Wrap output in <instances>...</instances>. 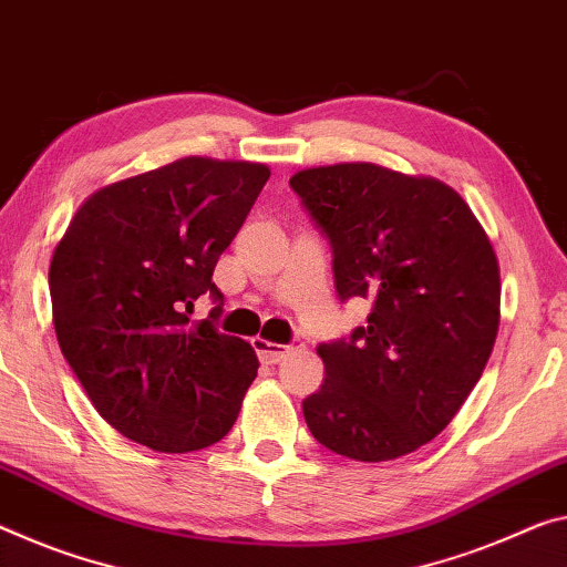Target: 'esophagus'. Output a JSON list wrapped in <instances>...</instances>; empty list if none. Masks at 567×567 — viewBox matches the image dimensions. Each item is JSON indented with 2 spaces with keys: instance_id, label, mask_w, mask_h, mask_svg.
<instances>
[{
  "instance_id": "obj_1",
  "label": "esophagus",
  "mask_w": 567,
  "mask_h": 567,
  "mask_svg": "<svg viewBox=\"0 0 567 567\" xmlns=\"http://www.w3.org/2000/svg\"><path fill=\"white\" fill-rule=\"evenodd\" d=\"M251 346H255V350H257V355H259V361L262 363H267V365H275V363H280L282 358H285V353L290 348H300L302 343H295V346H280V343H269L267 338H251Z\"/></svg>"
}]
</instances>
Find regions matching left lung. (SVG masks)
I'll return each mask as SVG.
<instances>
[{"label":"left lung","instance_id":"left-lung-1","mask_svg":"<svg viewBox=\"0 0 567 567\" xmlns=\"http://www.w3.org/2000/svg\"><path fill=\"white\" fill-rule=\"evenodd\" d=\"M332 247L340 300L373 302L365 328L320 343L326 381L302 401L310 434L355 462H391L452 424L499 330V265L460 194L379 164L290 178Z\"/></svg>","mask_w":567,"mask_h":567}]
</instances>
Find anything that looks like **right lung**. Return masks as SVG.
I'll use <instances>...</instances> for the list:
<instances>
[{
  "instance_id": "add662e5",
  "label": "right lung",
  "mask_w": 567,
  "mask_h": 567,
  "mask_svg": "<svg viewBox=\"0 0 567 567\" xmlns=\"http://www.w3.org/2000/svg\"><path fill=\"white\" fill-rule=\"evenodd\" d=\"M269 178L265 164L184 156L101 186L78 206L50 262L62 355L97 413L161 454L229 434L257 375L247 340L188 320Z\"/></svg>"
}]
</instances>
